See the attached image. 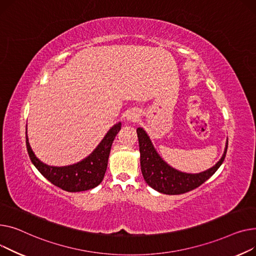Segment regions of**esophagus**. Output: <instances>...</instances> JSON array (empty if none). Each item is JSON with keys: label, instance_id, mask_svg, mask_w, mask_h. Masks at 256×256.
Returning a JSON list of instances; mask_svg holds the SVG:
<instances>
[{"label": "esophagus", "instance_id": "esophagus-1", "mask_svg": "<svg viewBox=\"0 0 256 256\" xmlns=\"http://www.w3.org/2000/svg\"><path fill=\"white\" fill-rule=\"evenodd\" d=\"M138 118V116L135 114V112H129L128 114H127V116H126V118H127V121H129V122H134V121H136V118Z\"/></svg>", "mask_w": 256, "mask_h": 256}]
</instances>
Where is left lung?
<instances>
[{"label":"left lung","instance_id":"1","mask_svg":"<svg viewBox=\"0 0 256 256\" xmlns=\"http://www.w3.org/2000/svg\"><path fill=\"white\" fill-rule=\"evenodd\" d=\"M136 132L140 152V168L144 181L150 187L163 194H182L200 187L216 172L226 156L228 140L221 159L213 168L198 174L182 172L172 168L160 157L142 128H138Z\"/></svg>","mask_w":256,"mask_h":256}]
</instances>
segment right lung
<instances>
[{
	"label": "right lung",
	"mask_w": 256,
	"mask_h": 256,
	"mask_svg": "<svg viewBox=\"0 0 256 256\" xmlns=\"http://www.w3.org/2000/svg\"><path fill=\"white\" fill-rule=\"evenodd\" d=\"M121 129V122L114 125L94 151L84 160L68 166H50L41 162L32 151L26 132L28 154L35 168L54 186L68 192H80L98 186L108 168L110 148L116 135Z\"/></svg>",
	"instance_id": "1"
}]
</instances>
